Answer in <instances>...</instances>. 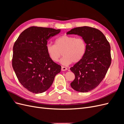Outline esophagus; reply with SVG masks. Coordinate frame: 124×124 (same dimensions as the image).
<instances>
[{
	"label": "esophagus",
	"mask_w": 124,
	"mask_h": 124,
	"mask_svg": "<svg viewBox=\"0 0 124 124\" xmlns=\"http://www.w3.org/2000/svg\"><path fill=\"white\" fill-rule=\"evenodd\" d=\"M68 70V68H66V67H63V66L62 67V71H66V70Z\"/></svg>",
	"instance_id": "obj_1"
}]
</instances>
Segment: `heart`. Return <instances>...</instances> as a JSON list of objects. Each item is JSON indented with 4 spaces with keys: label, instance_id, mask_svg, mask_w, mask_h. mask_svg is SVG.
Returning <instances> with one entry per match:
<instances>
[{
    "label": "heart",
    "instance_id": "obj_1",
    "mask_svg": "<svg viewBox=\"0 0 124 124\" xmlns=\"http://www.w3.org/2000/svg\"><path fill=\"white\" fill-rule=\"evenodd\" d=\"M46 49L49 57L54 62L59 61L62 53L63 57L61 62L67 65L72 62H78L83 58L86 51V43L81 37L63 35L56 40L55 45L47 44Z\"/></svg>",
    "mask_w": 124,
    "mask_h": 124
}]
</instances>
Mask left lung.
<instances>
[{"mask_svg": "<svg viewBox=\"0 0 124 124\" xmlns=\"http://www.w3.org/2000/svg\"><path fill=\"white\" fill-rule=\"evenodd\" d=\"M78 35L86 43V53L70 70L75 78L70 85L75 91L85 93L99 85L111 63V47L103 33L96 28L83 26L73 28L67 35Z\"/></svg>", "mask_w": 124, "mask_h": 124, "instance_id": "obj_1", "label": "left lung"}]
</instances>
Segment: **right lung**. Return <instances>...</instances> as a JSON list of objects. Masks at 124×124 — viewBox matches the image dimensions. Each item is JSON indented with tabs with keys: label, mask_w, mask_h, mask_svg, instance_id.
<instances>
[{
	"label": "right lung",
	"mask_w": 124,
	"mask_h": 124,
	"mask_svg": "<svg viewBox=\"0 0 124 124\" xmlns=\"http://www.w3.org/2000/svg\"><path fill=\"white\" fill-rule=\"evenodd\" d=\"M60 29L32 26L22 32L13 47L12 64L20 83L29 92L42 93L49 88L61 66L46 52L47 41Z\"/></svg>",
	"instance_id": "right-lung-1"
}]
</instances>
